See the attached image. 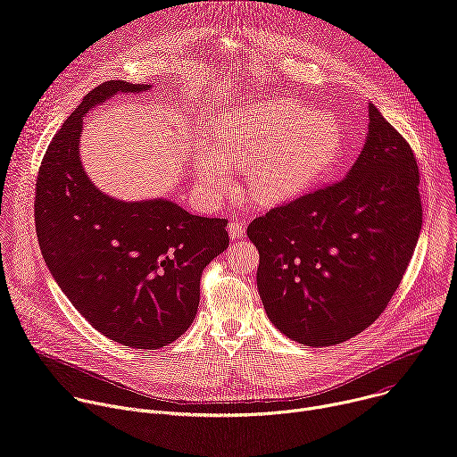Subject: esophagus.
Returning a JSON list of instances; mask_svg holds the SVG:
<instances>
[{
	"label": "esophagus",
	"mask_w": 457,
	"mask_h": 457,
	"mask_svg": "<svg viewBox=\"0 0 457 457\" xmlns=\"http://www.w3.org/2000/svg\"><path fill=\"white\" fill-rule=\"evenodd\" d=\"M228 233H229V237L235 240V238H242L244 235H245V224L244 222H240V220H233V222H229V226H228Z\"/></svg>",
	"instance_id": "esophagus-1"
}]
</instances>
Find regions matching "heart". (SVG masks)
Instances as JSON below:
<instances>
[{
	"instance_id": "obj_1",
	"label": "heart",
	"mask_w": 457,
	"mask_h": 457,
	"mask_svg": "<svg viewBox=\"0 0 457 457\" xmlns=\"http://www.w3.org/2000/svg\"><path fill=\"white\" fill-rule=\"evenodd\" d=\"M342 152V126L333 115L316 113L295 99H277L217 120L210 148L195 157V179L220 193L231 182V168H245L253 197L280 203L314 186Z\"/></svg>"
}]
</instances>
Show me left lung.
Returning a JSON list of instances; mask_svg holds the SVG:
<instances>
[{"instance_id": "left-lung-1", "label": "left lung", "mask_w": 457, "mask_h": 457, "mask_svg": "<svg viewBox=\"0 0 457 457\" xmlns=\"http://www.w3.org/2000/svg\"><path fill=\"white\" fill-rule=\"evenodd\" d=\"M420 171L409 143L369 103L349 173L247 226L268 318L307 347L342 344L383 312L421 231Z\"/></svg>"}]
</instances>
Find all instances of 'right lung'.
I'll list each match as a JSON object with an SVG mask.
<instances>
[{"label":"right lung","mask_w":457,"mask_h":457,"mask_svg":"<svg viewBox=\"0 0 457 457\" xmlns=\"http://www.w3.org/2000/svg\"><path fill=\"white\" fill-rule=\"evenodd\" d=\"M150 88L106 81L85 96L48 145L34 208L46 268L72 305L106 338L154 351L193 323L203 270L229 238L226 219L191 215L168 199L126 203L87 175L85 115L117 94Z\"/></svg>","instance_id":"obj_1"}]
</instances>
